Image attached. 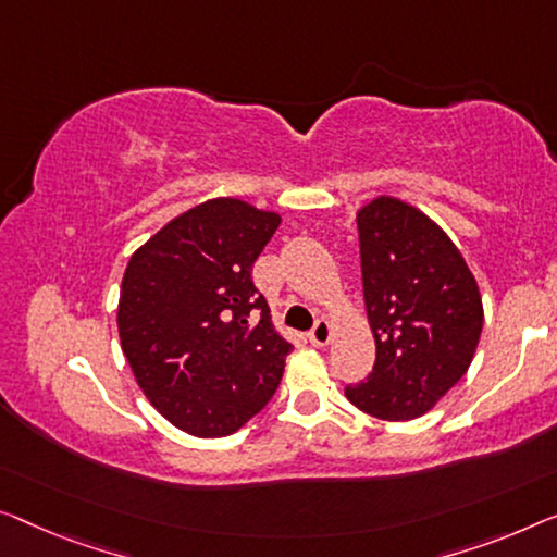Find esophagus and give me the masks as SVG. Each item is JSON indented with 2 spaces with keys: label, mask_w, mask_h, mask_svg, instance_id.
I'll list each match as a JSON object with an SVG mask.
<instances>
[{
  "label": "esophagus",
  "mask_w": 557,
  "mask_h": 557,
  "mask_svg": "<svg viewBox=\"0 0 557 557\" xmlns=\"http://www.w3.org/2000/svg\"><path fill=\"white\" fill-rule=\"evenodd\" d=\"M307 337H310V343L312 345H318V347H322V345H327L330 343V337H332V327H330V322L327 320H318L312 325V330L307 332Z\"/></svg>",
  "instance_id": "esophagus-1"
}]
</instances>
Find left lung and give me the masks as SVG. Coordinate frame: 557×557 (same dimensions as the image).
<instances>
[{
  "mask_svg": "<svg viewBox=\"0 0 557 557\" xmlns=\"http://www.w3.org/2000/svg\"><path fill=\"white\" fill-rule=\"evenodd\" d=\"M362 293L375 364L347 400L380 420H412L468 372L483 330L478 282L433 220L393 197L358 212Z\"/></svg>",
  "mask_w": 557,
  "mask_h": 557,
  "instance_id": "1",
  "label": "left lung"
}]
</instances>
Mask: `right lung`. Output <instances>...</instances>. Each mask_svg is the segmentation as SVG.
Returning a JSON list of instances; mask_svg holds the SVG:
<instances>
[{
  "label": "right lung",
  "instance_id": "add662e5",
  "mask_svg": "<svg viewBox=\"0 0 557 557\" xmlns=\"http://www.w3.org/2000/svg\"><path fill=\"white\" fill-rule=\"evenodd\" d=\"M280 218L243 199L195 207L124 270L122 350L149 403L197 437H222L260 412L293 345L270 322L252 264Z\"/></svg>",
  "mask_w": 557,
  "mask_h": 557
}]
</instances>
